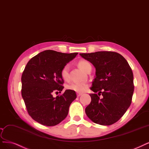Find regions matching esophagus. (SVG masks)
<instances>
[{"mask_svg": "<svg viewBox=\"0 0 149 149\" xmlns=\"http://www.w3.org/2000/svg\"><path fill=\"white\" fill-rule=\"evenodd\" d=\"M82 95V93H79V92H77V96L78 97H79Z\"/></svg>", "mask_w": 149, "mask_h": 149, "instance_id": "34e87169", "label": "esophagus"}]
</instances>
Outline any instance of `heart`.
Masks as SVG:
<instances>
[{
	"mask_svg": "<svg viewBox=\"0 0 149 149\" xmlns=\"http://www.w3.org/2000/svg\"><path fill=\"white\" fill-rule=\"evenodd\" d=\"M79 67L86 72L87 68L91 64L88 61L85 60H80L78 62ZM61 76L62 79L65 81H68L69 79V65H66L62 68L61 70ZM68 89L77 92H83L87 90L88 88V85L85 83H72L67 86Z\"/></svg>",
	"mask_w": 149,
	"mask_h": 149,
	"instance_id": "b5f03b06",
	"label": "heart"
}]
</instances>
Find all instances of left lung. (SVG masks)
Masks as SVG:
<instances>
[{
    "label": "left lung",
    "mask_w": 149,
    "mask_h": 149,
    "mask_svg": "<svg viewBox=\"0 0 149 149\" xmlns=\"http://www.w3.org/2000/svg\"><path fill=\"white\" fill-rule=\"evenodd\" d=\"M94 65L95 77L91 89V102L85 109L89 118L96 124L109 126L118 121L130 107L134 92L133 73L121 55L102 51L79 54ZM102 94L100 99L95 93Z\"/></svg>",
    "instance_id": "left-lung-1"
}]
</instances>
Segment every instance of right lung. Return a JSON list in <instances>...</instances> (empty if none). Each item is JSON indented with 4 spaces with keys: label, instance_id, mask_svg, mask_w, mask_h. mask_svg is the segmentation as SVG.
Returning a JSON list of instances; mask_svg holds the SVG:
<instances>
[{
    "label": "right lung",
    "instance_id": "add662e5",
    "mask_svg": "<svg viewBox=\"0 0 149 149\" xmlns=\"http://www.w3.org/2000/svg\"><path fill=\"white\" fill-rule=\"evenodd\" d=\"M78 54L44 50L26 66L22 76V95L29 115L39 123L55 126L68 115L70 105L76 98L75 91L67 89L56 97L53 93L63 90L61 70Z\"/></svg>",
    "mask_w": 149,
    "mask_h": 149
}]
</instances>
